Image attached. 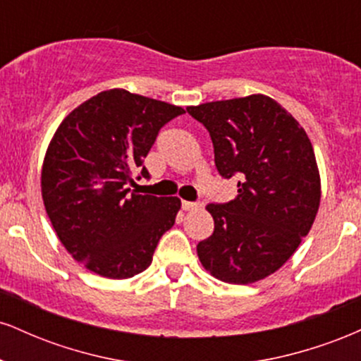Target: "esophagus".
Wrapping results in <instances>:
<instances>
[{
	"label": "esophagus",
	"instance_id": "esophagus-1",
	"mask_svg": "<svg viewBox=\"0 0 361 361\" xmlns=\"http://www.w3.org/2000/svg\"><path fill=\"white\" fill-rule=\"evenodd\" d=\"M181 207H183V210L188 212V210H198V209H200V204H195V202H183Z\"/></svg>",
	"mask_w": 361,
	"mask_h": 361
}]
</instances>
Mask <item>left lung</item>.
<instances>
[{"mask_svg": "<svg viewBox=\"0 0 361 361\" xmlns=\"http://www.w3.org/2000/svg\"><path fill=\"white\" fill-rule=\"evenodd\" d=\"M186 110L209 130L219 173L241 178L234 200L207 205L214 234L198 243V259L226 283L267 279L287 263L317 215L321 176L310 139L259 93Z\"/></svg>", "mask_w": 361, "mask_h": 361, "instance_id": "1", "label": "left lung"}]
</instances>
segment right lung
I'll return each instance as SVG.
<instances>
[{
	"label": "right lung",
	"mask_w": 361,
	"mask_h": 361,
	"mask_svg": "<svg viewBox=\"0 0 361 361\" xmlns=\"http://www.w3.org/2000/svg\"><path fill=\"white\" fill-rule=\"evenodd\" d=\"M181 114V106L114 88L57 127L40 176L44 207L62 246L90 271L114 280L144 271L175 224L180 198L130 193L128 183L159 128ZM140 175L147 178V169Z\"/></svg>",
	"instance_id": "1"
}]
</instances>
